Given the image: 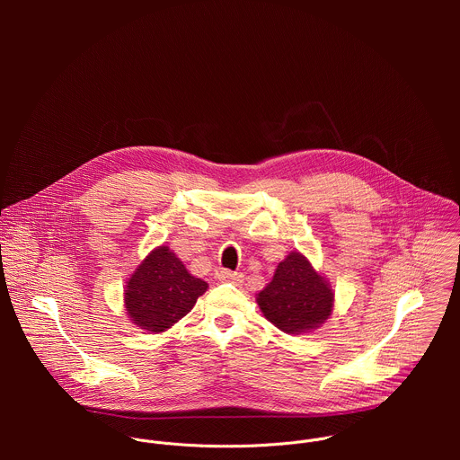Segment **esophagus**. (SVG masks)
I'll return each mask as SVG.
<instances>
[{
    "label": "esophagus",
    "instance_id": "esophagus-1",
    "mask_svg": "<svg viewBox=\"0 0 460 460\" xmlns=\"http://www.w3.org/2000/svg\"><path fill=\"white\" fill-rule=\"evenodd\" d=\"M218 280L231 282V284H242L243 277L240 273H234V271H229V270H222V271H218Z\"/></svg>",
    "mask_w": 460,
    "mask_h": 460
}]
</instances>
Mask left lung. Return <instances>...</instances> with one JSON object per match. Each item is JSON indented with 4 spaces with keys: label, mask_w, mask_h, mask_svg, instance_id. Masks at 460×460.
Listing matches in <instances>:
<instances>
[{
    "label": "left lung",
    "mask_w": 460,
    "mask_h": 460,
    "mask_svg": "<svg viewBox=\"0 0 460 460\" xmlns=\"http://www.w3.org/2000/svg\"><path fill=\"white\" fill-rule=\"evenodd\" d=\"M261 313L286 333L318 327L333 309V291L314 273L307 258L291 252L280 261L273 280L256 298Z\"/></svg>",
    "instance_id": "1"
}]
</instances>
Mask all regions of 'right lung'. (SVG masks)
<instances>
[{
    "instance_id": "1",
    "label": "right lung",
    "mask_w": 460,
    "mask_h": 460,
    "mask_svg": "<svg viewBox=\"0 0 460 460\" xmlns=\"http://www.w3.org/2000/svg\"><path fill=\"white\" fill-rule=\"evenodd\" d=\"M206 291L208 284L194 279L180 258L162 245L128 279L125 307L142 330L160 333L183 318Z\"/></svg>"
}]
</instances>
